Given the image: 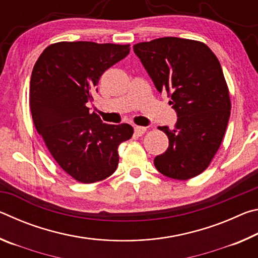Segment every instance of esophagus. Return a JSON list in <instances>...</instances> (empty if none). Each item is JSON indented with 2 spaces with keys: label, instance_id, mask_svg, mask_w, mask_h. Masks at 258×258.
Instances as JSON below:
<instances>
[{
  "label": "esophagus",
  "instance_id": "esophagus-1",
  "mask_svg": "<svg viewBox=\"0 0 258 258\" xmlns=\"http://www.w3.org/2000/svg\"><path fill=\"white\" fill-rule=\"evenodd\" d=\"M134 132L135 134H138L139 137H141V135H143L147 132V127H143V126H135Z\"/></svg>",
  "mask_w": 258,
  "mask_h": 258
}]
</instances>
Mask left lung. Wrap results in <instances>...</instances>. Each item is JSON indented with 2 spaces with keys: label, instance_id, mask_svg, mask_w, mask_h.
Segmentation results:
<instances>
[{
  "label": "left lung",
  "instance_id": "1",
  "mask_svg": "<svg viewBox=\"0 0 258 258\" xmlns=\"http://www.w3.org/2000/svg\"><path fill=\"white\" fill-rule=\"evenodd\" d=\"M134 53L159 93L167 92L175 127L159 126L169 145L154 164L165 176L187 180L203 173L220 148L230 118L229 89L221 63L202 42L163 37L138 43Z\"/></svg>",
  "mask_w": 258,
  "mask_h": 258
}]
</instances>
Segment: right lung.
I'll use <instances>...</instances> for the list:
<instances>
[{"label": "right lung", "mask_w": 258, "mask_h": 258, "mask_svg": "<svg viewBox=\"0 0 258 258\" xmlns=\"http://www.w3.org/2000/svg\"><path fill=\"white\" fill-rule=\"evenodd\" d=\"M130 53V44L60 42L47 46L30 77L34 125L52 157L76 181H102L118 166V146L132 138L128 124L103 123L86 103L102 74Z\"/></svg>", "instance_id": "obj_1"}]
</instances>
